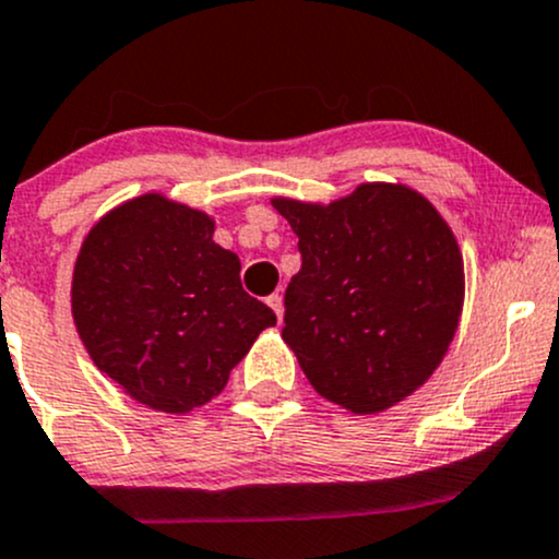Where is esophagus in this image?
Here are the masks:
<instances>
[{"mask_svg":"<svg viewBox=\"0 0 559 559\" xmlns=\"http://www.w3.org/2000/svg\"><path fill=\"white\" fill-rule=\"evenodd\" d=\"M266 304L272 306L274 314H277V320H282V311H285V306H282V296H280V293H272V296L266 298Z\"/></svg>","mask_w":559,"mask_h":559,"instance_id":"obj_1","label":"esophagus"}]
</instances>
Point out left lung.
<instances>
[{
    "label": "left lung",
    "mask_w": 559,
    "mask_h": 559,
    "mask_svg": "<svg viewBox=\"0 0 559 559\" xmlns=\"http://www.w3.org/2000/svg\"><path fill=\"white\" fill-rule=\"evenodd\" d=\"M272 205L301 250L282 338L317 394L370 416L416 392L464 306V261L442 215L394 183H362L330 205Z\"/></svg>",
    "instance_id": "1"
}]
</instances>
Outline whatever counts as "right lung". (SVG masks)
Segmentation results:
<instances>
[{
    "mask_svg": "<svg viewBox=\"0 0 559 559\" xmlns=\"http://www.w3.org/2000/svg\"><path fill=\"white\" fill-rule=\"evenodd\" d=\"M213 229L200 210L143 194L106 213L76 255V333L93 362L154 411L189 413L221 394L277 322L242 290L239 258Z\"/></svg>",
    "mask_w": 559,
    "mask_h": 559,
    "instance_id": "right-lung-1",
    "label": "right lung"
}]
</instances>
